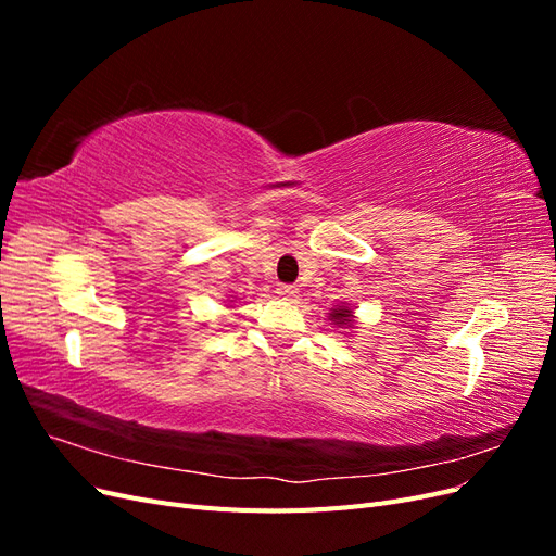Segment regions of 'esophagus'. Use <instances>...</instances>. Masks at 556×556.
Masks as SVG:
<instances>
[{
	"label": "esophagus",
	"mask_w": 556,
	"mask_h": 556,
	"mask_svg": "<svg viewBox=\"0 0 556 556\" xmlns=\"http://www.w3.org/2000/svg\"><path fill=\"white\" fill-rule=\"evenodd\" d=\"M296 288L294 285H278V294L282 296V299H294L296 296Z\"/></svg>",
	"instance_id": "esophagus-1"
}]
</instances>
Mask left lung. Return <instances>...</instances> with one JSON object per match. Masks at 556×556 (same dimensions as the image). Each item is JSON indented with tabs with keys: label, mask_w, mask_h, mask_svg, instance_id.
<instances>
[{
	"label": "left lung",
	"mask_w": 556,
	"mask_h": 556,
	"mask_svg": "<svg viewBox=\"0 0 556 556\" xmlns=\"http://www.w3.org/2000/svg\"><path fill=\"white\" fill-rule=\"evenodd\" d=\"M329 317L333 319V323L336 325H339V327H352V311L348 308V306H339V308H333L331 313H329Z\"/></svg>",
	"instance_id": "1"
}]
</instances>
